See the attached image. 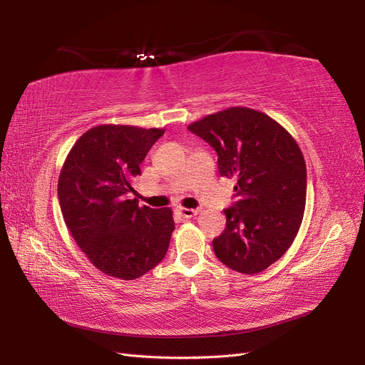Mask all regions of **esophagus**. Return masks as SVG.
<instances>
[{
	"mask_svg": "<svg viewBox=\"0 0 365 365\" xmlns=\"http://www.w3.org/2000/svg\"><path fill=\"white\" fill-rule=\"evenodd\" d=\"M177 212L187 220L192 218V216H196L199 213V210H196V208H187V207H177Z\"/></svg>",
	"mask_w": 365,
	"mask_h": 365,
	"instance_id": "obj_1",
	"label": "esophagus"
}]
</instances>
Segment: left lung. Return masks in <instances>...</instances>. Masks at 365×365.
I'll return each instance as SVG.
<instances>
[{
	"mask_svg": "<svg viewBox=\"0 0 365 365\" xmlns=\"http://www.w3.org/2000/svg\"><path fill=\"white\" fill-rule=\"evenodd\" d=\"M188 130L218 153L221 177L234 178L237 202L213 240L224 265L243 274L267 269L297 237L306 207V161L299 145L265 113L234 106L192 122Z\"/></svg>",
	"mask_w": 365,
	"mask_h": 365,
	"instance_id": "1",
	"label": "left lung"
}]
</instances>
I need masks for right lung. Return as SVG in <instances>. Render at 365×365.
Returning a JSON list of instances; mask_svg holds the SVG:
<instances>
[{"instance_id":"add662e5","label":"right lung","mask_w":365,"mask_h":365,"mask_svg":"<svg viewBox=\"0 0 365 365\" xmlns=\"http://www.w3.org/2000/svg\"><path fill=\"white\" fill-rule=\"evenodd\" d=\"M163 128L97 125L68 152L58 180L61 212L73 240L105 274L141 277L165 259L174 230L170 208L139 207L133 182Z\"/></svg>"}]
</instances>
